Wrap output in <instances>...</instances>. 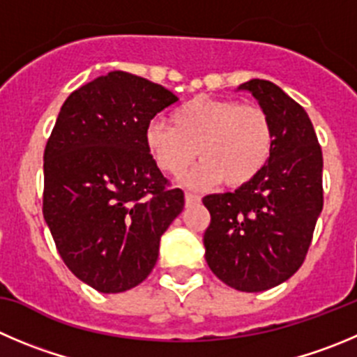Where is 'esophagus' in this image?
Segmentation results:
<instances>
[{"instance_id": "obj_1", "label": "esophagus", "mask_w": 357, "mask_h": 357, "mask_svg": "<svg viewBox=\"0 0 357 357\" xmlns=\"http://www.w3.org/2000/svg\"><path fill=\"white\" fill-rule=\"evenodd\" d=\"M202 202V196L192 195V192H185V205H195V203Z\"/></svg>"}]
</instances>
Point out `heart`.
Masks as SVG:
<instances>
[{"instance_id":"b5f03b06","label":"heart","mask_w":357,"mask_h":357,"mask_svg":"<svg viewBox=\"0 0 357 357\" xmlns=\"http://www.w3.org/2000/svg\"><path fill=\"white\" fill-rule=\"evenodd\" d=\"M169 124L152 122L145 145L162 173L178 176L198 158L202 165L188 176L189 185L222 181L238 188L254 181L270 161L273 128L257 105L198 96L169 114Z\"/></svg>"}]
</instances>
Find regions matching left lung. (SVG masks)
Here are the masks:
<instances>
[{"instance_id":"obj_1","label":"left lung","mask_w":357,"mask_h":357,"mask_svg":"<svg viewBox=\"0 0 357 357\" xmlns=\"http://www.w3.org/2000/svg\"><path fill=\"white\" fill-rule=\"evenodd\" d=\"M249 91L268 114L273 151L263 172L235 192L208 195L205 259L224 284L261 293L303 264L322 210V151L307 112L278 86L252 79Z\"/></svg>"}]
</instances>
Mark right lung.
Listing matches in <instances>:
<instances>
[{
  "mask_svg": "<svg viewBox=\"0 0 357 357\" xmlns=\"http://www.w3.org/2000/svg\"><path fill=\"white\" fill-rule=\"evenodd\" d=\"M178 98L110 71L68 96L43 154V217L71 273L122 293L154 268L159 240L184 210L145 145L155 114Z\"/></svg>",
  "mask_w": 357,
  "mask_h": 357,
  "instance_id": "right-lung-1",
  "label": "right lung"
}]
</instances>
